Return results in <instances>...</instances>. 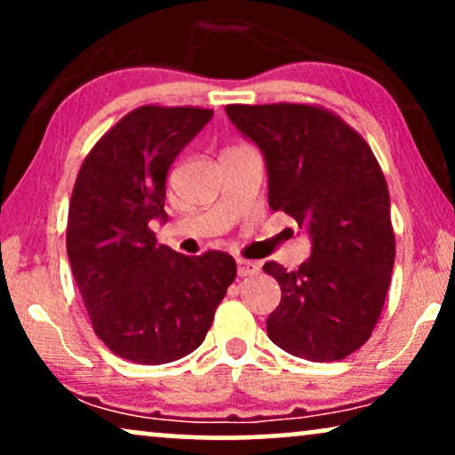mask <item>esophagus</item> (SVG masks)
<instances>
[{
  "label": "esophagus",
  "instance_id": "1",
  "mask_svg": "<svg viewBox=\"0 0 455 455\" xmlns=\"http://www.w3.org/2000/svg\"><path fill=\"white\" fill-rule=\"evenodd\" d=\"M259 271H260V265L254 263V260H244V259L238 260V275L240 277L257 275Z\"/></svg>",
  "mask_w": 455,
  "mask_h": 455
}]
</instances>
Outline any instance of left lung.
<instances>
[{"label":"left lung","mask_w":455,"mask_h":455,"mask_svg":"<svg viewBox=\"0 0 455 455\" xmlns=\"http://www.w3.org/2000/svg\"><path fill=\"white\" fill-rule=\"evenodd\" d=\"M269 172V207L308 229L313 252L296 271L275 260L282 302L267 319L291 356L333 363L366 344L395 260L389 190L369 142L333 111L308 103L228 105Z\"/></svg>","instance_id":"obj_1"}]
</instances>
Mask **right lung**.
Instances as JSON below:
<instances>
[{
  "label": "right lung",
  "instance_id": "1",
  "mask_svg": "<svg viewBox=\"0 0 455 455\" xmlns=\"http://www.w3.org/2000/svg\"><path fill=\"white\" fill-rule=\"evenodd\" d=\"M213 109L142 105L86 155L68 211L66 248L97 338L130 363L165 364L203 344L235 277L228 252L186 257L159 244L165 180Z\"/></svg>",
  "mask_w": 455,
  "mask_h": 455
}]
</instances>
